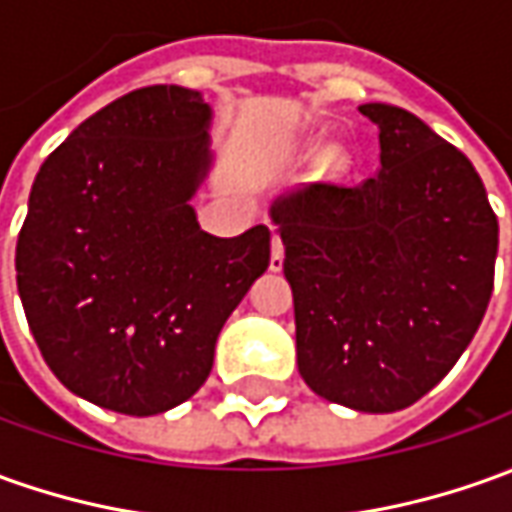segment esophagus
<instances>
[{
    "instance_id": "34e87169",
    "label": "esophagus",
    "mask_w": 512,
    "mask_h": 512,
    "mask_svg": "<svg viewBox=\"0 0 512 512\" xmlns=\"http://www.w3.org/2000/svg\"><path fill=\"white\" fill-rule=\"evenodd\" d=\"M283 241H280V235L274 232V238H271V260H269V269L271 271H280L283 269Z\"/></svg>"
}]
</instances>
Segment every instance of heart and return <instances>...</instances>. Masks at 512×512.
Listing matches in <instances>:
<instances>
[{"mask_svg":"<svg viewBox=\"0 0 512 512\" xmlns=\"http://www.w3.org/2000/svg\"><path fill=\"white\" fill-rule=\"evenodd\" d=\"M322 165H325L330 176H342L344 170L350 168V154L344 148H330L325 159H322Z\"/></svg>","mask_w":512,"mask_h":512,"instance_id":"obj_1","label":"heart"}]
</instances>
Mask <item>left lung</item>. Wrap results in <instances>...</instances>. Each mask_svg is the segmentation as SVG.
Listing matches in <instances>:
<instances>
[{
  "mask_svg": "<svg viewBox=\"0 0 512 512\" xmlns=\"http://www.w3.org/2000/svg\"><path fill=\"white\" fill-rule=\"evenodd\" d=\"M381 170L274 198L297 367L319 398L387 415L434 389L493 291L499 221L468 156L412 111L364 103Z\"/></svg>",
  "mask_w": 512,
  "mask_h": 512,
  "instance_id": "8db88e82",
  "label": "left lung"
}]
</instances>
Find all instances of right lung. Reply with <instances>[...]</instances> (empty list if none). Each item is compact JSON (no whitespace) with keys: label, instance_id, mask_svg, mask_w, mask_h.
<instances>
[{"label":"right lung","instance_id":"obj_1","mask_svg":"<svg viewBox=\"0 0 512 512\" xmlns=\"http://www.w3.org/2000/svg\"><path fill=\"white\" fill-rule=\"evenodd\" d=\"M210 125L201 92L145 86L83 120L38 170L16 283L41 356L83 401L148 417L196 395L224 322L269 269V227H198Z\"/></svg>","mask_w":512,"mask_h":512}]
</instances>
